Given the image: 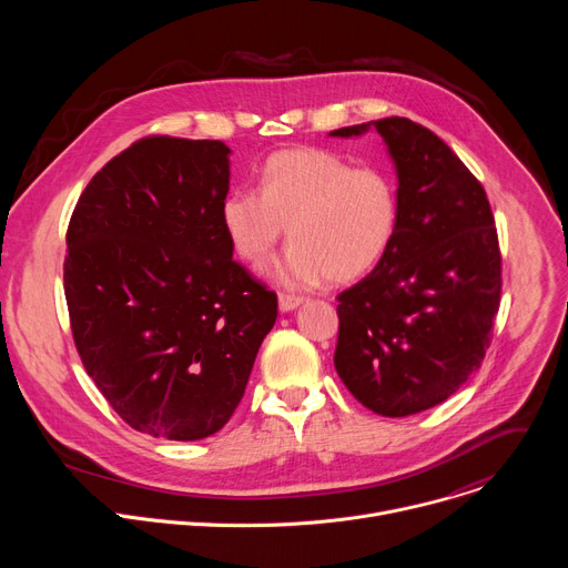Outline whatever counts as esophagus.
I'll use <instances>...</instances> for the list:
<instances>
[{"label": "esophagus", "instance_id": "esophagus-1", "mask_svg": "<svg viewBox=\"0 0 568 568\" xmlns=\"http://www.w3.org/2000/svg\"><path fill=\"white\" fill-rule=\"evenodd\" d=\"M301 303H303L301 296H294V294H278V307H281V312H292V310H296Z\"/></svg>", "mask_w": 568, "mask_h": 568}]
</instances>
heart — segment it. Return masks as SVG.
<instances>
[{
    "label": "heart",
    "mask_w": 568,
    "mask_h": 568,
    "mask_svg": "<svg viewBox=\"0 0 568 568\" xmlns=\"http://www.w3.org/2000/svg\"><path fill=\"white\" fill-rule=\"evenodd\" d=\"M258 191L224 195L222 231L242 263L261 267L287 226L292 247L272 276L294 290L362 278L382 261L397 229V193L388 175L353 169L321 148L274 152Z\"/></svg>",
    "instance_id": "obj_1"
}]
</instances>
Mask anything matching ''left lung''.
Masks as SVG:
<instances>
[{
  "instance_id": "8db88e82",
  "label": "left lung",
  "mask_w": 568,
  "mask_h": 568,
  "mask_svg": "<svg viewBox=\"0 0 568 568\" xmlns=\"http://www.w3.org/2000/svg\"><path fill=\"white\" fill-rule=\"evenodd\" d=\"M377 130L397 175V229L375 270L337 296L335 368L366 409L436 407L480 368L501 301V254L480 182L432 130L402 116Z\"/></svg>"
}]
</instances>
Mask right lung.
I'll return each mask as SVG.
<instances>
[{
	"label": "right lung",
	"mask_w": 568,
	"mask_h": 568,
	"mask_svg": "<svg viewBox=\"0 0 568 568\" xmlns=\"http://www.w3.org/2000/svg\"><path fill=\"white\" fill-rule=\"evenodd\" d=\"M229 154L222 141L141 139L92 178L67 229L78 355L112 409L154 438L220 432L278 314L220 224Z\"/></svg>",
	"instance_id": "right-lung-1"
}]
</instances>
